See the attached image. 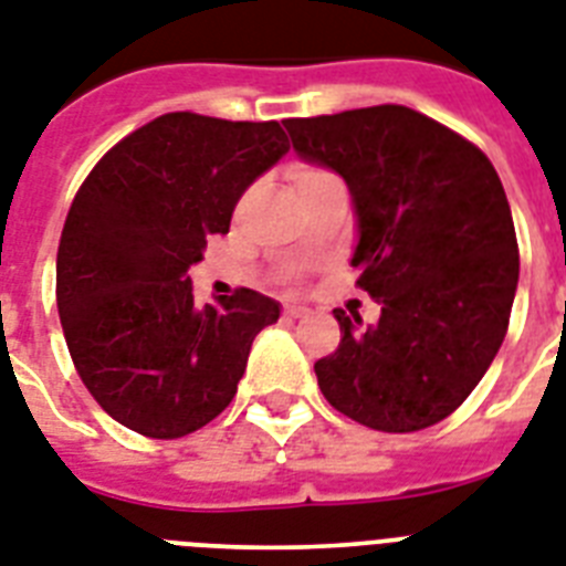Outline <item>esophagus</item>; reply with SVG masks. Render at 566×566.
<instances>
[{
    "mask_svg": "<svg viewBox=\"0 0 566 566\" xmlns=\"http://www.w3.org/2000/svg\"><path fill=\"white\" fill-rule=\"evenodd\" d=\"M286 315L289 317H306L310 315V310H306V306H286Z\"/></svg>",
    "mask_w": 566,
    "mask_h": 566,
    "instance_id": "esophagus-1",
    "label": "esophagus"
}]
</instances>
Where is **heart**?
<instances>
[{
    "instance_id": "b5f03b06",
    "label": "heart",
    "mask_w": 566,
    "mask_h": 566,
    "mask_svg": "<svg viewBox=\"0 0 566 566\" xmlns=\"http://www.w3.org/2000/svg\"><path fill=\"white\" fill-rule=\"evenodd\" d=\"M292 179H294V188H297V193H301V190L315 188V185L335 179V176H329L326 170H317V167H294Z\"/></svg>"
}]
</instances>
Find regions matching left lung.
<instances>
[{"label": "left lung", "instance_id": "obj_1", "mask_svg": "<svg viewBox=\"0 0 566 566\" xmlns=\"http://www.w3.org/2000/svg\"><path fill=\"white\" fill-rule=\"evenodd\" d=\"M294 153L347 181L356 286L381 315L335 310L340 344L315 364L321 394L373 431H422L485 376L515 301L517 240L492 161L408 106L283 120Z\"/></svg>", "mask_w": 566, "mask_h": 566}]
</instances>
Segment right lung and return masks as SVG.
I'll use <instances>...</instances> for the list:
<instances>
[{"label": "right lung", "instance_id": "add662e5", "mask_svg": "<svg viewBox=\"0 0 566 566\" xmlns=\"http://www.w3.org/2000/svg\"><path fill=\"white\" fill-rule=\"evenodd\" d=\"M286 153L277 120L170 112L115 144L74 196L57 249L60 324L88 394L129 431L179 440L231 405L280 303L237 289L196 306L188 269Z\"/></svg>", "mask_w": 566, "mask_h": 566}]
</instances>
